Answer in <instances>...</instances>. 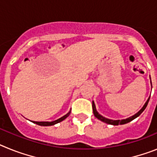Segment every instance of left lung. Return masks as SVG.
<instances>
[{
	"mask_svg": "<svg viewBox=\"0 0 157 157\" xmlns=\"http://www.w3.org/2000/svg\"><path fill=\"white\" fill-rule=\"evenodd\" d=\"M151 84H152V83H151ZM149 98H150V97L148 98V100H147V101L145 102V105H144V106L142 107V109H141V110L139 111V112H137L135 115L132 116L131 117L127 118V119H126V120H109V119H107V118L104 117V116H102L101 115H100L99 113L97 112V110H96L95 104H94V101H93V105H92V106H93V112H94V116H95V117L98 118V120H100L101 121L104 122V123H108V124H111V125H114V126L120 125H120H122V124H125V123H129V122L132 121V120H134L135 118L138 117V116H139L142 113V112H143V111L145 110V108H146L147 105H148V103H149Z\"/></svg>",
	"mask_w": 157,
	"mask_h": 157,
	"instance_id": "left-lung-1",
	"label": "left lung"
}]
</instances>
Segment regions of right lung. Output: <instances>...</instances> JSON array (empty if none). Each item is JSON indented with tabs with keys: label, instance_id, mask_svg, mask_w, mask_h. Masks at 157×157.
Wrapping results in <instances>:
<instances>
[{
	"label": "right lung",
	"instance_id": "obj_1",
	"mask_svg": "<svg viewBox=\"0 0 157 157\" xmlns=\"http://www.w3.org/2000/svg\"><path fill=\"white\" fill-rule=\"evenodd\" d=\"M71 113V110L70 112H68V113H67L65 116H62L61 118H59V119H58V120H55V121H52V122H36V121H32V123H35V124H37V125H39V126H44V127H46V126H52V125H55V124H56V123H59V122L63 121V120H65L67 116H69V115H70Z\"/></svg>",
	"mask_w": 157,
	"mask_h": 157
}]
</instances>
